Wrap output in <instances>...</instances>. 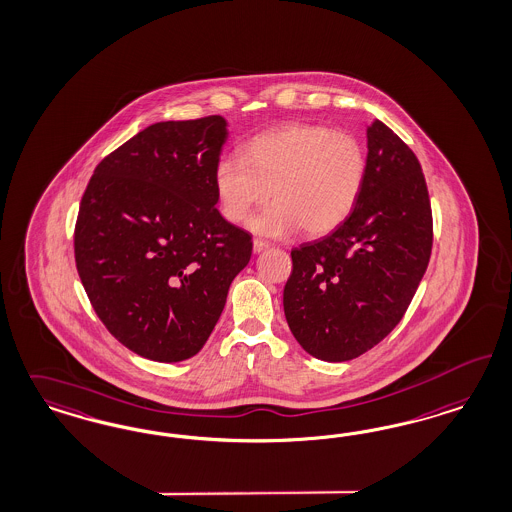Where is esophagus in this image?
I'll use <instances>...</instances> for the list:
<instances>
[{"label": "esophagus", "instance_id": "34e87169", "mask_svg": "<svg viewBox=\"0 0 512 512\" xmlns=\"http://www.w3.org/2000/svg\"><path fill=\"white\" fill-rule=\"evenodd\" d=\"M266 247H268V244H266L265 240H253V251L255 253H261V251H265Z\"/></svg>", "mask_w": 512, "mask_h": 512}]
</instances>
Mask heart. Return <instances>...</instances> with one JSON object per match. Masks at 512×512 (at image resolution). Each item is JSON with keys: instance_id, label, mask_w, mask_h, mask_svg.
Returning a JSON list of instances; mask_svg holds the SVG:
<instances>
[{"instance_id": "b5f03b06", "label": "heart", "mask_w": 512, "mask_h": 512, "mask_svg": "<svg viewBox=\"0 0 512 512\" xmlns=\"http://www.w3.org/2000/svg\"><path fill=\"white\" fill-rule=\"evenodd\" d=\"M238 157L219 160L213 187L221 213L268 238H285L302 229L323 236L353 212L367 177L363 143L348 132L319 124H285L247 141Z\"/></svg>"}]
</instances>
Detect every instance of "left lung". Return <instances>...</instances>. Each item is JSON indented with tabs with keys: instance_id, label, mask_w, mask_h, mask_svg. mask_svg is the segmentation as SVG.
<instances>
[{
	"instance_id": "1",
	"label": "left lung",
	"mask_w": 512,
	"mask_h": 512,
	"mask_svg": "<svg viewBox=\"0 0 512 512\" xmlns=\"http://www.w3.org/2000/svg\"><path fill=\"white\" fill-rule=\"evenodd\" d=\"M367 177L350 217L291 251L283 310L304 352L340 363L395 329L422 282L433 219L422 166L382 121L367 126Z\"/></svg>"
}]
</instances>
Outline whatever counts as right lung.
I'll return each instance as SVG.
<instances>
[{
  "label": "right lung",
  "mask_w": 512,
  "mask_h": 512,
  "mask_svg": "<svg viewBox=\"0 0 512 512\" xmlns=\"http://www.w3.org/2000/svg\"><path fill=\"white\" fill-rule=\"evenodd\" d=\"M227 138L219 115L151 124L96 166L83 194L79 278L107 331L145 359L200 352L251 259V236L215 208Z\"/></svg>",
  "instance_id": "obj_1"
}]
</instances>
